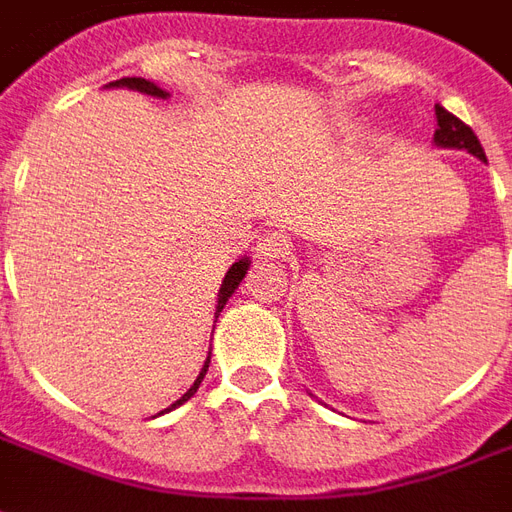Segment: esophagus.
Segmentation results:
<instances>
[{"mask_svg":"<svg viewBox=\"0 0 512 512\" xmlns=\"http://www.w3.org/2000/svg\"><path fill=\"white\" fill-rule=\"evenodd\" d=\"M257 255L263 260H282L290 255L288 235H282L279 230H268L257 238Z\"/></svg>","mask_w":512,"mask_h":512,"instance_id":"obj_1","label":"esophagus"}]
</instances>
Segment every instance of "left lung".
<instances>
[{
    "label": "left lung",
    "instance_id": "left-lung-1",
    "mask_svg": "<svg viewBox=\"0 0 512 512\" xmlns=\"http://www.w3.org/2000/svg\"><path fill=\"white\" fill-rule=\"evenodd\" d=\"M436 134H433V142L439 147H458V150H469L472 156H477L480 161H485V150L480 145V139L474 136V131L463 120H458L455 115H450L447 109L436 106Z\"/></svg>",
    "mask_w": 512,
    "mask_h": 512
}]
</instances>
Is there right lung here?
<instances>
[{
    "mask_svg": "<svg viewBox=\"0 0 512 512\" xmlns=\"http://www.w3.org/2000/svg\"><path fill=\"white\" fill-rule=\"evenodd\" d=\"M109 87H128V90H139V93L153 95V98H167L169 95V93H164L161 87H156L153 82H147V79H136V76H131V79H120V82H109ZM246 271H249V257H241L238 263H233V266H230V271H227V277H224V282H222V288H219V307H216V318H219V312H222V307L227 304V299H230V296L235 293V288L241 285V279H244ZM208 362H211V359H208ZM208 362H205L202 373L197 376V381H194V386H191L189 392L180 397V400H175V403H172L169 408H164V411H172V408L183 406V403H186V400H189V397L197 392V386L202 384L205 370H208Z\"/></svg>",
    "mask_w": 512,
    "mask_h": 512,
    "instance_id": "add662e5",
    "label": "right lung"
}]
</instances>
